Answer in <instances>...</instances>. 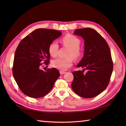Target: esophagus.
<instances>
[{
  "label": "esophagus",
  "mask_w": 126,
  "mask_h": 126,
  "mask_svg": "<svg viewBox=\"0 0 126 126\" xmlns=\"http://www.w3.org/2000/svg\"><path fill=\"white\" fill-rule=\"evenodd\" d=\"M60 73L61 75H63V74H64L65 73V72L64 71H60Z\"/></svg>",
  "instance_id": "esophagus-1"
}]
</instances>
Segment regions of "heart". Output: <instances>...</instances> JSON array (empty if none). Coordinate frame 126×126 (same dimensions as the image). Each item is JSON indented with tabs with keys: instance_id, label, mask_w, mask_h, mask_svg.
<instances>
[{
	"instance_id": "1",
	"label": "heart",
	"mask_w": 126,
	"mask_h": 126,
	"mask_svg": "<svg viewBox=\"0 0 126 126\" xmlns=\"http://www.w3.org/2000/svg\"><path fill=\"white\" fill-rule=\"evenodd\" d=\"M61 42L64 46L70 49L68 54V58H56L52 61L51 65L53 68L61 71H64L73 65V58L75 60H77L81 57L83 53V50L79 46L81 40L73 34H66L61 39ZM58 49L59 45L55 41L51 43L48 47L49 54L53 57L57 56Z\"/></svg>"
}]
</instances>
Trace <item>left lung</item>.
I'll return each mask as SVG.
<instances>
[{
    "mask_svg": "<svg viewBox=\"0 0 126 126\" xmlns=\"http://www.w3.org/2000/svg\"><path fill=\"white\" fill-rule=\"evenodd\" d=\"M74 34L84 40V53L77 65L84 71L73 72L71 87L74 92L83 98H92L106 89L110 82L113 62L109 45L101 34L94 29H78Z\"/></svg>",
    "mask_w": 126,
    "mask_h": 126,
    "instance_id": "8db88e82",
    "label": "left lung"
}]
</instances>
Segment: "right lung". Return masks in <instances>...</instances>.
I'll use <instances>...</instances> for the list:
<instances>
[{
	"label": "right lung",
	"instance_id": "obj_1",
	"mask_svg": "<svg viewBox=\"0 0 126 126\" xmlns=\"http://www.w3.org/2000/svg\"><path fill=\"white\" fill-rule=\"evenodd\" d=\"M62 34L61 31L38 29L24 38L15 51L12 73L22 92L29 97L39 98L49 93L60 76L57 69L41 70L47 65L50 55L48 47Z\"/></svg>",
	"mask_w": 126,
	"mask_h": 126
}]
</instances>
